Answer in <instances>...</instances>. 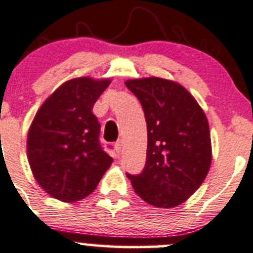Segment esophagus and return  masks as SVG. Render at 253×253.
<instances>
[{
	"mask_svg": "<svg viewBox=\"0 0 253 253\" xmlns=\"http://www.w3.org/2000/svg\"><path fill=\"white\" fill-rule=\"evenodd\" d=\"M114 149H116L117 154H121L122 149H123V141H122V140H118V141L114 144Z\"/></svg>",
	"mask_w": 253,
	"mask_h": 253,
	"instance_id": "esophagus-1",
	"label": "esophagus"
}]
</instances>
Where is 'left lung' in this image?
<instances>
[{
    "label": "left lung",
    "mask_w": 253,
    "mask_h": 253,
    "mask_svg": "<svg viewBox=\"0 0 253 253\" xmlns=\"http://www.w3.org/2000/svg\"><path fill=\"white\" fill-rule=\"evenodd\" d=\"M141 103L147 124L146 165L130 176L140 198L157 208L186 202L206 179L211 141L206 113L182 84L161 77L126 81Z\"/></svg>",
    "instance_id": "obj_1"
}]
</instances>
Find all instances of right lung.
Listing matches in <instances>:
<instances>
[{
	"label": "right lung",
	"instance_id": "right-lung-1",
	"mask_svg": "<svg viewBox=\"0 0 253 253\" xmlns=\"http://www.w3.org/2000/svg\"><path fill=\"white\" fill-rule=\"evenodd\" d=\"M112 80L77 77L55 89L37 112L27 137L34 178L55 199L71 203L96 189L113 159L99 145L92 109Z\"/></svg>",
	"mask_w": 253,
	"mask_h": 253
}]
</instances>
